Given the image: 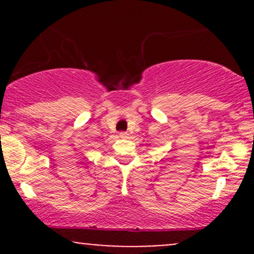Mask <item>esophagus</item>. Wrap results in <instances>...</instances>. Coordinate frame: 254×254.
<instances>
[{
  "label": "esophagus",
  "instance_id": "1",
  "mask_svg": "<svg viewBox=\"0 0 254 254\" xmlns=\"http://www.w3.org/2000/svg\"><path fill=\"white\" fill-rule=\"evenodd\" d=\"M119 137H122V138H127V132H121V133H119Z\"/></svg>",
  "mask_w": 254,
  "mask_h": 254
}]
</instances>
